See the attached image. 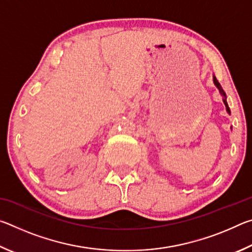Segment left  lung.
<instances>
[{"label":"left lung","mask_w":252,"mask_h":252,"mask_svg":"<svg viewBox=\"0 0 252 252\" xmlns=\"http://www.w3.org/2000/svg\"><path fill=\"white\" fill-rule=\"evenodd\" d=\"M213 83H215L216 87L219 89V91H220V93H221V95L223 96V103H224V105H225V110H227V112L230 114V109H229V106H228L227 101H225V99H227V97H225V93H224V91L222 90V88H221V85H220V83L218 82V80L216 79V76H213Z\"/></svg>","instance_id":"1"}]
</instances>
